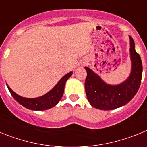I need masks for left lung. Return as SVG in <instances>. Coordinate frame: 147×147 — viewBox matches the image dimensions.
Here are the masks:
<instances>
[{
	"label": "left lung",
	"instance_id": "left-lung-1",
	"mask_svg": "<svg viewBox=\"0 0 147 147\" xmlns=\"http://www.w3.org/2000/svg\"><path fill=\"white\" fill-rule=\"evenodd\" d=\"M129 37L132 69L125 81L117 85H108L89 67H85L87 71L85 92L92 107L104 110L119 108L128 103L139 89L142 77V62L135 49L134 40L131 36Z\"/></svg>",
	"mask_w": 147,
	"mask_h": 147
}]
</instances>
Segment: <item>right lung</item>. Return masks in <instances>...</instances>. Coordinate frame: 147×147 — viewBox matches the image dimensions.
I'll return each mask as SVG.
<instances>
[{
	"instance_id": "obj_1",
	"label": "right lung",
	"mask_w": 147,
	"mask_h": 147,
	"mask_svg": "<svg viewBox=\"0 0 147 147\" xmlns=\"http://www.w3.org/2000/svg\"><path fill=\"white\" fill-rule=\"evenodd\" d=\"M72 73L70 72L65 75L49 93L37 98H28L20 96L13 91L7 84L6 85L13 98L22 106L32 110H45L54 107L60 101L64 93V88L66 81L68 80V78L71 77Z\"/></svg>"
}]
</instances>
